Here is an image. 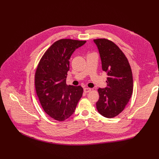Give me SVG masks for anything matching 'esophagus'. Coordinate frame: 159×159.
Wrapping results in <instances>:
<instances>
[{
	"instance_id": "34e87169",
	"label": "esophagus",
	"mask_w": 159,
	"mask_h": 159,
	"mask_svg": "<svg viewBox=\"0 0 159 159\" xmlns=\"http://www.w3.org/2000/svg\"><path fill=\"white\" fill-rule=\"evenodd\" d=\"M90 90H91V89H90V88H84V93H89Z\"/></svg>"
}]
</instances>
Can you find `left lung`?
Here are the masks:
<instances>
[{
	"label": "left lung",
	"mask_w": 159,
	"mask_h": 159,
	"mask_svg": "<svg viewBox=\"0 0 159 159\" xmlns=\"http://www.w3.org/2000/svg\"><path fill=\"white\" fill-rule=\"evenodd\" d=\"M94 42L100 55L102 69L107 75L106 87L98 89L96 107L101 115L112 118L123 111L131 98L132 72L128 59L115 43L106 39H96Z\"/></svg>",
	"instance_id": "obj_1"
}]
</instances>
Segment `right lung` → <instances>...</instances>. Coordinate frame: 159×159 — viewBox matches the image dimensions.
Masks as SVG:
<instances>
[{"label": "right lung", "mask_w": 159, "mask_h": 159, "mask_svg": "<svg viewBox=\"0 0 159 159\" xmlns=\"http://www.w3.org/2000/svg\"><path fill=\"white\" fill-rule=\"evenodd\" d=\"M86 41L61 39L55 42L42 57L35 74V88L41 105L48 115L64 121L74 112L83 88L66 84L69 60Z\"/></svg>", "instance_id": "1"}]
</instances>
